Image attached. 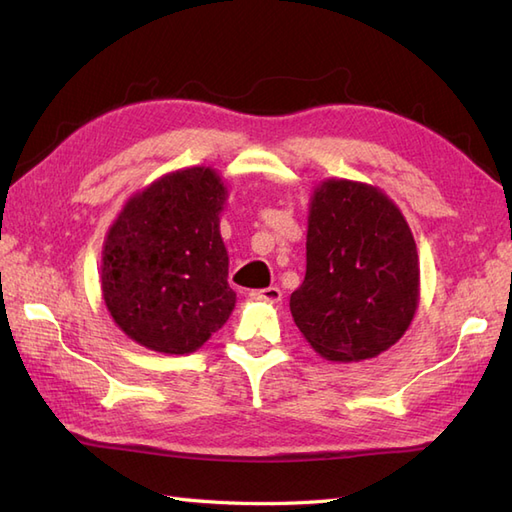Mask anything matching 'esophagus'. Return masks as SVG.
<instances>
[{
	"instance_id": "obj_1",
	"label": "esophagus",
	"mask_w": 512,
	"mask_h": 512,
	"mask_svg": "<svg viewBox=\"0 0 512 512\" xmlns=\"http://www.w3.org/2000/svg\"><path fill=\"white\" fill-rule=\"evenodd\" d=\"M249 297H252V299H265V302H280L282 291L278 289V286H269V289L249 291Z\"/></svg>"
}]
</instances>
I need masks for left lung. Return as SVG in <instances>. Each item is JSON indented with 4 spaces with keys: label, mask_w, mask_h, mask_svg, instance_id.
Segmentation results:
<instances>
[{
    "label": "left lung",
    "mask_w": 512,
    "mask_h": 512,
    "mask_svg": "<svg viewBox=\"0 0 512 512\" xmlns=\"http://www.w3.org/2000/svg\"><path fill=\"white\" fill-rule=\"evenodd\" d=\"M419 304V256L404 215L376 186L321 182L308 213L306 276L295 326L334 363L376 358L402 339Z\"/></svg>",
    "instance_id": "left-lung-1"
}]
</instances>
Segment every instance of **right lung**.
Masks as SVG:
<instances>
[{"label": "right lung", "mask_w": 512, "mask_h": 512, "mask_svg": "<svg viewBox=\"0 0 512 512\" xmlns=\"http://www.w3.org/2000/svg\"><path fill=\"white\" fill-rule=\"evenodd\" d=\"M228 191L210 167L167 173L132 195L102 252V295L132 341L191 354L228 321L236 293L219 213Z\"/></svg>", "instance_id": "1"}]
</instances>
